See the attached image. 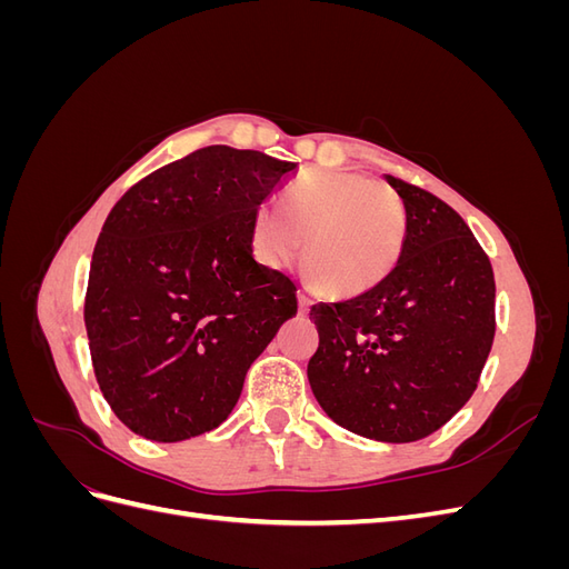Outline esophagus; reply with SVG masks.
Listing matches in <instances>:
<instances>
[{
	"label": "esophagus",
	"instance_id": "esophagus-1",
	"mask_svg": "<svg viewBox=\"0 0 569 569\" xmlns=\"http://www.w3.org/2000/svg\"><path fill=\"white\" fill-rule=\"evenodd\" d=\"M311 306H313V301L308 299V297L303 295V291H301V295H299V313H301V316H306L308 311H311Z\"/></svg>",
	"mask_w": 569,
	"mask_h": 569
}]
</instances>
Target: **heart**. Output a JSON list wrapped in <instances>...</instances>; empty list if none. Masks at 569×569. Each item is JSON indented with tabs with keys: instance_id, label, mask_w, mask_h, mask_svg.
<instances>
[{
	"instance_id": "b5f03b06",
	"label": "heart",
	"mask_w": 569,
	"mask_h": 569,
	"mask_svg": "<svg viewBox=\"0 0 569 569\" xmlns=\"http://www.w3.org/2000/svg\"><path fill=\"white\" fill-rule=\"evenodd\" d=\"M280 213L261 203L251 216L249 242L268 268L297 261L320 295L349 299L385 282L406 239L399 194L366 176L313 170L280 194Z\"/></svg>"
}]
</instances>
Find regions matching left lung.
Masks as SVG:
<instances>
[{"label":"left lung","instance_id":"obj_1","mask_svg":"<svg viewBox=\"0 0 569 569\" xmlns=\"http://www.w3.org/2000/svg\"><path fill=\"white\" fill-rule=\"evenodd\" d=\"M406 239L389 278L318 303L308 382L337 425L375 441L425 439L468 403L493 343V270L465 220L435 194L387 176Z\"/></svg>","mask_w":569,"mask_h":569}]
</instances>
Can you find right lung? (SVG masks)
<instances>
[{"instance_id":"obj_1","label":"right lung","mask_w":569,"mask_h":569,"mask_svg":"<svg viewBox=\"0 0 569 569\" xmlns=\"http://www.w3.org/2000/svg\"><path fill=\"white\" fill-rule=\"evenodd\" d=\"M297 163L203 147L130 187L92 253L84 327L101 393L151 441L228 420L247 370L297 316V284L256 263L251 216Z\"/></svg>"}]
</instances>
